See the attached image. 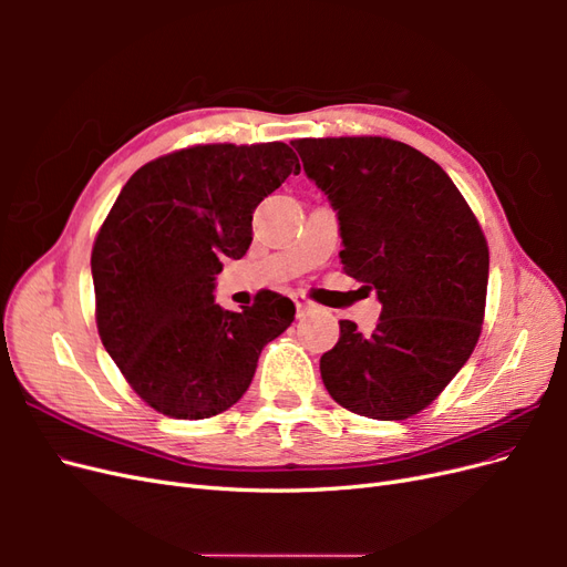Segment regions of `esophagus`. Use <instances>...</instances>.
Listing matches in <instances>:
<instances>
[{
    "instance_id": "obj_1",
    "label": "esophagus",
    "mask_w": 567,
    "mask_h": 567,
    "mask_svg": "<svg viewBox=\"0 0 567 567\" xmlns=\"http://www.w3.org/2000/svg\"><path fill=\"white\" fill-rule=\"evenodd\" d=\"M293 302L298 307V317H302L307 310H312V302L307 300V298H302V296H293Z\"/></svg>"
}]
</instances>
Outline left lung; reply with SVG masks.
Here are the masks:
<instances>
[{"label":"left lung","mask_w":567,"mask_h":567,"mask_svg":"<svg viewBox=\"0 0 567 567\" xmlns=\"http://www.w3.org/2000/svg\"><path fill=\"white\" fill-rule=\"evenodd\" d=\"M329 198L348 277L383 305L373 333L340 321L319 362L331 398L359 416L419 414L468 362L485 317L489 250L468 203L421 151L383 136L293 142Z\"/></svg>","instance_id":"left-lung-1"}]
</instances>
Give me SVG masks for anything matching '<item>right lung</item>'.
I'll return each mask as SVG.
<instances>
[{
	"instance_id": "right-lung-1",
	"label": "right lung",
	"mask_w": 567,
	"mask_h": 567,
	"mask_svg": "<svg viewBox=\"0 0 567 567\" xmlns=\"http://www.w3.org/2000/svg\"><path fill=\"white\" fill-rule=\"evenodd\" d=\"M293 148L192 146L127 179L92 250L101 342L132 390L173 419H208L244 398L257 359L296 317L262 290L244 312L221 310V260H241L252 213L298 175Z\"/></svg>"
}]
</instances>
